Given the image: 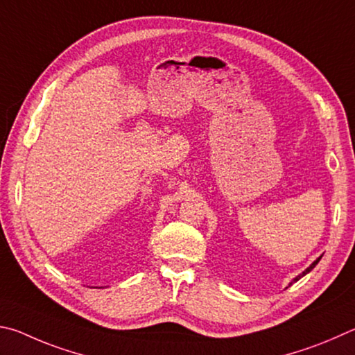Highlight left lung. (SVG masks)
<instances>
[{
    "label": "left lung",
    "mask_w": 355,
    "mask_h": 355,
    "mask_svg": "<svg viewBox=\"0 0 355 355\" xmlns=\"http://www.w3.org/2000/svg\"><path fill=\"white\" fill-rule=\"evenodd\" d=\"M320 259H321V257H318V259H316V260H315V262H313L312 265H310L307 270H304V271L301 272V275H300V276H296V277L293 279V282H296V281H300V279H301L302 276H306V275H307V272H310V271H312V270L315 268V266H316V263H318V262H320ZM293 282H291V284H293ZM291 284H290V285H291Z\"/></svg>",
    "instance_id": "1"
}]
</instances>
